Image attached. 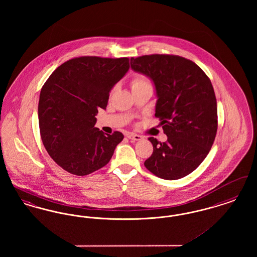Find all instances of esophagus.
<instances>
[{"label": "esophagus", "mask_w": 257, "mask_h": 257, "mask_svg": "<svg viewBox=\"0 0 257 257\" xmlns=\"http://www.w3.org/2000/svg\"><path fill=\"white\" fill-rule=\"evenodd\" d=\"M127 138L129 140H132V141H140L143 139V137L141 135L134 134V133H129L127 134Z\"/></svg>", "instance_id": "obj_1"}]
</instances>
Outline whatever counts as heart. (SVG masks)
Here are the masks:
<instances>
[{"instance_id":"heart-1","label":"heart","mask_w":257,"mask_h":257,"mask_svg":"<svg viewBox=\"0 0 257 257\" xmlns=\"http://www.w3.org/2000/svg\"><path fill=\"white\" fill-rule=\"evenodd\" d=\"M151 86L149 81L144 75H136L134 78L131 81V87L132 89H135L137 87H141V86Z\"/></svg>"}]
</instances>
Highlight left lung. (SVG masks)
<instances>
[{"mask_svg":"<svg viewBox=\"0 0 257 257\" xmlns=\"http://www.w3.org/2000/svg\"><path fill=\"white\" fill-rule=\"evenodd\" d=\"M130 63L153 81L155 116L168 136L165 143L148 139L153 153L145 166L160 178H182L206 158L216 138L218 110L211 81L194 61L180 56L146 55L131 58Z\"/></svg>","mask_w":257,"mask_h":257,"instance_id":"obj_1","label":"left lung"}]
</instances>
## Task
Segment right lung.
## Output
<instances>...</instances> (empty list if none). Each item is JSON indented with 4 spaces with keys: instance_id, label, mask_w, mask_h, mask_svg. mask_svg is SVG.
Here are the masks:
<instances>
[{
    "instance_id": "obj_1",
    "label": "right lung",
    "mask_w": 257,
    "mask_h": 257,
    "mask_svg": "<svg viewBox=\"0 0 257 257\" xmlns=\"http://www.w3.org/2000/svg\"><path fill=\"white\" fill-rule=\"evenodd\" d=\"M128 58L84 56L63 62L42 86L38 122L43 146L64 171L78 176L105 167L124 138L94 127L110 89L128 71Z\"/></svg>"
}]
</instances>
